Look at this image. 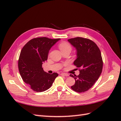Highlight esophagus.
I'll list each match as a JSON object with an SVG mask.
<instances>
[{
  "label": "esophagus",
  "instance_id": "1",
  "mask_svg": "<svg viewBox=\"0 0 121 121\" xmlns=\"http://www.w3.org/2000/svg\"><path fill=\"white\" fill-rule=\"evenodd\" d=\"M61 75H63V76H69V75H68V74H66V73H61Z\"/></svg>",
  "mask_w": 121,
  "mask_h": 121
}]
</instances>
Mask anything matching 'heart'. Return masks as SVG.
<instances>
[{"label": "heart", "mask_w": 121, "mask_h": 121, "mask_svg": "<svg viewBox=\"0 0 121 121\" xmlns=\"http://www.w3.org/2000/svg\"><path fill=\"white\" fill-rule=\"evenodd\" d=\"M58 47L62 52H65V51H68L70 52L72 50V46L70 43L66 42L60 43L58 45Z\"/></svg>", "instance_id": "1"}]
</instances>
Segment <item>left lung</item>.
<instances>
[{
    "label": "left lung",
    "instance_id": "left-lung-1",
    "mask_svg": "<svg viewBox=\"0 0 121 121\" xmlns=\"http://www.w3.org/2000/svg\"><path fill=\"white\" fill-rule=\"evenodd\" d=\"M68 41L77 50L78 56L73 63L79 71L78 76L70 75L75 80L71 88L79 93L86 91L96 83L102 72L101 52L96 43L88 38L77 37Z\"/></svg>",
    "mask_w": 121,
    "mask_h": 121
}]
</instances>
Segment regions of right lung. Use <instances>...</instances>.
Instances as JSON below:
<instances>
[{"label": "right lung", "mask_w": 121, "mask_h": 121, "mask_svg": "<svg viewBox=\"0 0 121 121\" xmlns=\"http://www.w3.org/2000/svg\"><path fill=\"white\" fill-rule=\"evenodd\" d=\"M60 38L36 37L29 41L22 48L18 60V68L22 78L33 91L43 92L52 85L58 74H49L42 65L47 60L49 50Z\"/></svg>", "instance_id": "obj_1"}]
</instances>
